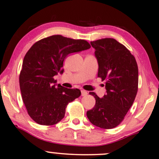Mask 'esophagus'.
Instances as JSON below:
<instances>
[{"label":"esophagus","mask_w":159,"mask_h":159,"mask_svg":"<svg viewBox=\"0 0 159 159\" xmlns=\"http://www.w3.org/2000/svg\"><path fill=\"white\" fill-rule=\"evenodd\" d=\"M87 92L85 91V90H81V95L82 96H86L87 95Z\"/></svg>","instance_id":"obj_1"}]
</instances>
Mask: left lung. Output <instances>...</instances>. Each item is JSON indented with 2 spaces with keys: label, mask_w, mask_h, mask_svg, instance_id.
<instances>
[{
  "label": "left lung",
  "mask_w": 159,
  "mask_h": 159,
  "mask_svg": "<svg viewBox=\"0 0 159 159\" xmlns=\"http://www.w3.org/2000/svg\"><path fill=\"white\" fill-rule=\"evenodd\" d=\"M98 60V76L106 81V94L95 98V105L86 112L88 119L97 127L111 129L124 120L133 105L138 91V66L134 56L112 38L91 42Z\"/></svg>",
  "instance_id": "1"
}]
</instances>
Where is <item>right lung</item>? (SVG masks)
Listing matches in <instances>:
<instances>
[{"label":"right lung","instance_id":"right-lung-1","mask_svg":"<svg viewBox=\"0 0 159 159\" xmlns=\"http://www.w3.org/2000/svg\"><path fill=\"white\" fill-rule=\"evenodd\" d=\"M91 48L84 39L53 35L34 44L23 59L20 87L28 114L43 125H53L63 119L70 102L81 95L78 89L57 85L54 76L62 73L63 62L70 53Z\"/></svg>","mask_w":159,"mask_h":159}]
</instances>
